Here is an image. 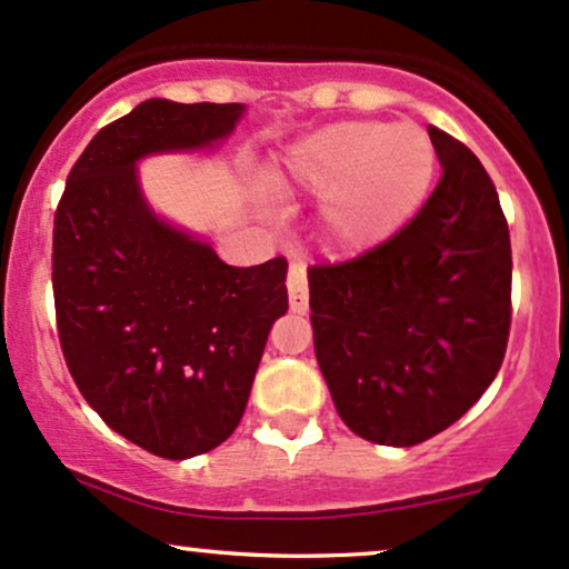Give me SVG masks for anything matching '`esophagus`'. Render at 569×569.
<instances>
[{
  "instance_id": "34e87169",
  "label": "esophagus",
  "mask_w": 569,
  "mask_h": 569,
  "mask_svg": "<svg viewBox=\"0 0 569 569\" xmlns=\"http://www.w3.org/2000/svg\"><path fill=\"white\" fill-rule=\"evenodd\" d=\"M286 286H289L291 312L305 316L307 312V267H305V262H291L289 280H286Z\"/></svg>"
}]
</instances>
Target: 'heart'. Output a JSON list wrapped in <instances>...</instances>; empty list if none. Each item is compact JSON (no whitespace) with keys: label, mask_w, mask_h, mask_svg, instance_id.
I'll return each mask as SVG.
<instances>
[{"label":"heart","mask_w":569,"mask_h":569,"mask_svg":"<svg viewBox=\"0 0 569 569\" xmlns=\"http://www.w3.org/2000/svg\"><path fill=\"white\" fill-rule=\"evenodd\" d=\"M436 176V149L426 130L380 120H348L310 133L291 149L283 187L329 194L323 224L345 251L390 238L422 200Z\"/></svg>","instance_id":"1"}]
</instances>
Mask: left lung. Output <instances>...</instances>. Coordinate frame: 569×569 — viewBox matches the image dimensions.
I'll return each instance as SVG.
<instances>
[{"label":"left lung","instance_id":"8db88e82","mask_svg":"<svg viewBox=\"0 0 569 569\" xmlns=\"http://www.w3.org/2000/svg\"><path fill=\"white\" fill-rule=\"evenodd\" d=\"M441 179L417 217L348 262L316 264L310 323L339 417L361 439L415 447L492 385L511 329V238L479 158L428 128Z\"/></svg>","mask_w":569,"mask_h":569}]
</instances>
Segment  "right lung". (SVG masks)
Returning <instances> with one entry per match:
<instances>
[{
    "instance_id": "1",
    "label": "right lung",
    "mask_w": 569,
    "mask_h": 569,
    "mask_svg": "<svg viewBox=\"0 0 569 569\" xmlns=\"http://www.w3.org/2000/svg\"><path fill=\"white\" fill-rule=\"evenodd\" d=\"M243 103L149 98L109 122L56 208L53 297L63 358L114 433L166 457L211 452L243 417L272 323L289 310L283 257L230 267L158 219L136 162L227 139Z\"/></svg>"
}]
</instances>
